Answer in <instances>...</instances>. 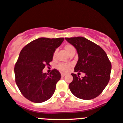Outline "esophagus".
I'll use <instances>...</instances> for the list:
<instances>
[{
    "label": "esophagus",
    "instance_id": "obj_1",
    "mask_svg": "<svg viewBox=\"0 0 123 123\" xmlns=\"http://www.w3.org/2000/svg\"><path fill=\"white\" fill-rule=\"evenodd\" d=\"M65 75H67V74H64V73H61V76L62 77H64Z\"/></svg>",
    "mask_w": 123,
    "mask_h": 123
}]
</instances>
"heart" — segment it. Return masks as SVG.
Masks as SVG:
<instances>
[{
    "mask_svg": "<svg viewBox=\"0 0 123 123\" xmlns=\"http://www.w3.org/2000/svg\"><path fill=\"white\" fill-rule=\"evenodd\" d=\"M64 49L68 53V54H70L72 51H75V48L71 44H67L64 46ZM55 55H56V51L54 53V55H53V57L55 58ZM71 64H60L58 65V68L59 69L62 71H66L68 70L71 67Z\"/></svg>",
    "mask_w": 123,
    "mask_h": 123,
    "instance_id": "b5f03b06",
    "label": "heart"
}]
</instances>
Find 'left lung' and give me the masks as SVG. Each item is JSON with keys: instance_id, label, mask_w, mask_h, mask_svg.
Wrapping results in <instances>:
<instances>
[{"instance_id": "1", "label": "left lung", "mask_w": 123, "mask_h": 123, "mask_svg": "<svg viewBox=\"0 0 123 123\" xmlns=\"http://www.w3.org/2000/svg\"><path fill=\"white\" fill-rule=\"evenodd\" d=\"M65 39L75 48L78 53L75 72H84L85 75L81 78L78 75L71 74L73 80L69 85L70 91L80 99L88 100L97 97L103 92L110 78L111 64L105 52L84 37Z\"/></svg>"}]
</instances>
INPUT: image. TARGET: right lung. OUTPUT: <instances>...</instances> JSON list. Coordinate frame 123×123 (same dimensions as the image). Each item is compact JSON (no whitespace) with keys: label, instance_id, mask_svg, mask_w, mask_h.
<instances>
[{"label":"right lung","instance_id":"add662e5","mask_svg":"<svg viewBox=\"0 0 123 123\" xmlns=\"http://www.w3.org/2000/svg\"><path fill=\"white\" fill-rule=\"evenodd\" d=\"M64 38H39L26 45L19 54L14 71L18 88L26 98L40 103L48 100L55 92L61 74L54 69L49 74L43 73L49 65L55 50Z\"/></svg>","mask_w":123,"mask_h":123}]
</instances>
